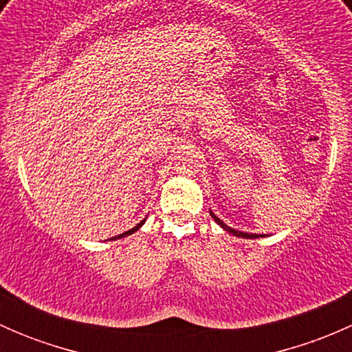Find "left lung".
<instances>
[{
	"instance_id": "1",
	"label": "left lung",
	"mask_w": 352,
	"mask_h": 352,
	"mask_svg": "<svg viewBox=\"0 0 352 352\" xmlns=\"http://www.w3.org/2000/svg\"><path fill=\"white\" fill-rule=\"evenodd\" d=\"M211 216H212V218H214V221H216V223H218V225H219V226H221V228H223V230H226V232H228V233H232V235H235V236H242V239H258V236H261V235H250V233L236 232V230L230 228V226H228V225H225V223H223V221H221V219H219V218H218V216H216V214H212V212H211Z\"/></svg>"
}]
</instances>
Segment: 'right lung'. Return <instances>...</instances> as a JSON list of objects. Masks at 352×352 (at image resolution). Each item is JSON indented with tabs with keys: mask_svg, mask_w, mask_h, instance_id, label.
Segmentation results:
<instances>
[{
	"mask_svg": "<svg viewBox=\"0 0 352 352\" xmlns=\"http://www.w3.org/2000/svg\"><path fill=\"white\" fill-rule=\"evenodd\" d=\"M143 223H144V221H141V223H140V225H138V226H134V228H133V230H129V232H124V233H122V235H119V236H113V239H110V240H116V239H124V236H127V235H133V233H134V232H138V230H140V228H141V226H143Z\"/></svg>",
	"mask_w": 352,
	"mask_h": 352,
	"instance_id": "1",
	"label": "right lung"
}]
</instances>
